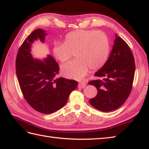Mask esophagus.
I'll list each match as a JSON object with an SVG mask.
<instances>
[{
    "label": "esophagus",
    "mask_w": 149,
    "mask_h": 149,
    "mask_svg": "<svg viewBox=\"0 0 149 149\" xmlns=\"http://www.w3.org/2000/svg\"><path fill=\"white\" fill-rule=\"evenodd\" d=\"M86 86V84L84 81H81V82H79V83L78 87L79 88H84Z\"/></svg>",
    "instance_id": "esophagus-1"
}]
</instances>
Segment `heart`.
I'll return each instance as SVG.
<instances>
[{"mask_svg": "<svg viewBox=\"0 0 149 149\" xmlns=\"http://www.w3.org/2000/svg\"><path fill=\"white\" fill-rule=\"evenodd\" d=\"M110 46L105 34L93 30H77L67 33L64 42H55L53 51L58 60L65 62L75 53V60L61 66V73L69 79L80 80L89 69L95 70L105 65Z\"/></svg>", "mask_w": 149, "mask_h": 149, "instance_id": "heart-1", "label": "heart"}]
</instances>
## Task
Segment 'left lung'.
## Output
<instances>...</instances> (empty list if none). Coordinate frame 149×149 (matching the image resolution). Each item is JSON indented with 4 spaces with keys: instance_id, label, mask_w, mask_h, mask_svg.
Instances as JSON below:
<instances>
[{
    "instance_id": "1",
    "label": "left lung",
    "mask_w": 149,
    "mask_h": 149,
    "mask_svg": "<svg viewBox=\"0 0 149 149\" xmlns=\"http://www.w3.org/2000/svg\"><path fill=\"white\" fill-rule=\"evenodd\" d=\"M135 64L128 45L117 34L108 60L96 72L97 80L89 84L95 86L97 95L89 100L90 104L103 112L118 109L128 98L132 89Z\"/></svg>"
}]
</instances>
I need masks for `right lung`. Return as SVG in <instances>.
I'll return each mask as SVG.
<instances>
[{"label":"right lung","instance_id":"obj_1","mask_svg":"<svg viewBox=\"0 0 149 149\" xmlns=\"http://www.w3.org/2000/svg\"><path fill=\"white\" fill-rule=\"evenodd\" d=\"M46 31L37 29L20 46L16 59V70L20 89L27 103L42 113H51L61 109L78 82L63 77L57 78V62L50 55L42 60L33 58L32 44L39 39L44 42Z\"/></svg>","mask_w":149,"mask_h":149}]
</instances>
